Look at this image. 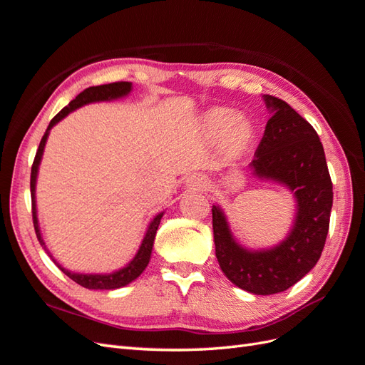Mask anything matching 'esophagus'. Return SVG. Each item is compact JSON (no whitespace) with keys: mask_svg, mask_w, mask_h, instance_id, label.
I'll return each mask as SVG.
<instances>
[{"mask_svg":"<svg viewBox=\"0 0 365 365\" xmlns=\"http://www.w3.org/2000/svg\"><path fill=\"white\" fill-rule=\"evenodd\" d=\"M187 182H189V185L192 187V189H196V190H204V189H207V185H208V178L205 175H202V173H195V175H192L189 180H187Z\"/></svg>","mask_w":365,"mask_h":365,"instance_id":"1","label":"esophagus"}]
</instances>
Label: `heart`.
I'll list each match as a JSON object with an SVG mask.
<instances>
[{"label": "heart", "mask_w": 365, "mask_h": 365, "mask_svg": "<svg viewBox=\"0 0 365 365\" xmlns=\"http://www.w3.org/2000/svg\"><path fill=\"white\" fill-rule=\"evenodd\" d=\"M205 134L213 140H222L231 153L244 150L251 140V126L248 121L237 117L233 109L216 108L212 109L204 120Z\"/></svg>", "instance_id": "1"}]
</instances>
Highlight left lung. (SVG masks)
<instances>
[{"instance_id": "8db88e82", "label": "left lung", "mask_w": 365, "mask_h": 365, "mask_svg": "<svg viewBox=\"0 0 365 365\" xmlns=\"http://www.w3.org/2000/svg\"><path fill=\"white\" fill-rule=\"evenodd\" d=\"M271 109L251 168L260 178L283 182L297 197L289 236L275 248L248 251L236 244L222 210L213 205V235L219 267L240 289L271 295L283 292L311 271L322 256L334 202L322 141L312 125L283 102L264 96Z\"/></svg>"}]
</instances>
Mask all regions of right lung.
<instances>
[{"instance_id":"obj_1","label":"right lung","mask_w":365,"mask_h":365,"mask_svg":"<svg viewBox=\"0 0 365 365\" xmlns=\"http://www.w3.org/2000/svg\"><path fill=\"white\" fill-rule=\"evenodd\" d=\"M130 82H113V83H106V85H98V86H90L83 90L81 94H77L76 98L65 106L62 111H59L56 115H54L50 121V125L46 130V134L41 138L39 148L36 150L35 160H33L31 164V173H30V192H31V216H33V227H35V233L36 237L39 240V244L43 247V250L47 251L48 256L51 257V260L58 264L61 268V271L68 275V277L76 282L77 284L83 286L86 289H117L121 288V286H126L128 283H130L132 280H135L138 275L145 271V268L148 267L149 259H150V252H152V247H153V239H155L157 230L160 225V220L163 217V213H160L157 217H153V220L150 222L148 233L141 242V247L137 252V256L132 259V262L129 264H126L125 268H121L113 274H76L71 272L68 269L62 268L61 264L53 259L51 254L48 252V250L46 248V244L41 237V231H39V225H38V217H36V201H35V185H36V176H38V168L39 163L42 158V152H43V146H46V141L48 137V130L61 121L65 115H68L71 111H74L76 108H81L86 103L91 102H103V101H113V98L126 96L130 91Z\"/></svg>"}]
</instances>
